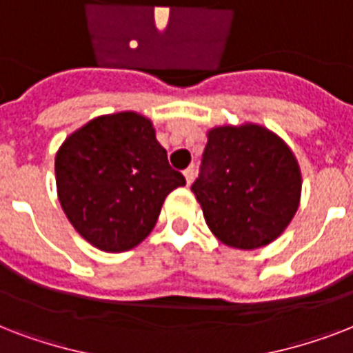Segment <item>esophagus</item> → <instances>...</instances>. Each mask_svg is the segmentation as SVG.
Segmentation results:
<instances>
[{
    "label": "esophagus",
    "instance_id": "1",
    "mask_svg": "<svg viewBox=\"0 0 353 353\" xmlns=\"http://www.w3.org/2000/svg\"><path fill=\"white\" fill-rule=\"evenodd\" d=\"M183 176H185V179H187V185H190V183L194 181V176H196V170H194L192 166H190V168H187V170L183 172Z\"/></svg>",
    "mask_w": 353,
    "mask_h": 353
}]
</instances>
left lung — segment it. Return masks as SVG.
<instances>
[{
    "label": "left lung",
    "instance_id": "left-lung-1",
    "mask_svg": "<svg viewBox=\"0 0 353 353\" xmlns=\"http://www.w3.org/2000/svg\"><path fill=\"white\" fill-rule=\"evenodd\" d=\"M301 188L299 163L276 133L258 124L209 130L192 192L225 245L251 251L276 240L299 209Z\"/></svg>",
    "mask_w": 353,
    "mask_h": 353
}]
</instances>
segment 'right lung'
Returning a JSON list of instances; mask_svg holds the SVG:
<instances>
[{
  "mask_svg": "<svg viewBox=\"0 0 353 353\" xmlns=\"http://www.w3.org/2000/svg\"><path fill=\"white\" fill-rule=\"evenodd\" d=\"M58 199L84 240L130 251L157 223L165 198L185 185L168 165L152 121L135 112L102 115L73 132L54 159Z\"/></svg>",
  "mask_w": 353,
  "mask_h": 353,
  "instance_id": "1",
  "label": "right lung"
}]
</instances>
